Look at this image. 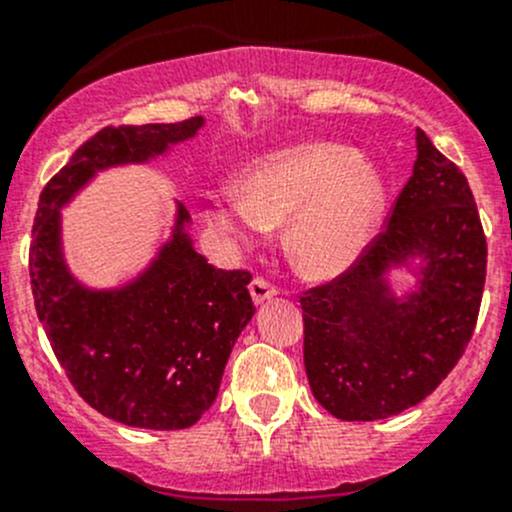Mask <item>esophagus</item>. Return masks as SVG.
<instances>
[{
	"label": "esophagus",
	"mask_w": 512,
	"mask_h": 512,
	"mask_svg": "<svg viewBox=\"0 0 512 512\" xmlns=\"http://www.w3.org/2000/svg\"><path fill=\"white\" fill-rule=\"evenodd\" d=\"M250 294H252V299H255V304H262V302H267V299L275 297L277 287L272 285V282H267L265 277H255V280L250 282Z\"/></svg>",
	"instance_id": "esophagus-1"
}]
</instances>
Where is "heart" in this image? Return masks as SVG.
<instances>
[{
	"mask_svg": "<svg viewBox=\"0 0 512 512\" xmlns=\"http://www.w3.org/2000/svg\"><path fill=\"white\" fill-rule=\"evenodd\" d=\"M384 200V180L356 148L299 143L255 160L242 175V190L213 195L208 220L240 245L287 223L285 250L292 265L324 280L364 252Z\"/></svg>",
	"mask_w": 512,
	"mask_h": 512,
	"instance_id": "heart-1",
	"label": "heart"
}]
</instances>
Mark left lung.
I'll return each mask as SVG.
<instances>
[{"instance_id":"8db88e82","label":"left lung","mask_w":512,"mask_h":512,"mask_svg":"<svg viewBox=\"0 0 512 512\" xmlns=\"http://www.w3.org/2000/svg\"><path fill=\"white\" fill-rule=\"evenodd\" d=\"M416 151L384 230L347 272L299 297L309 386L342 421H376L421 404L476 329L488 247L471 185L421 128ZM414 256L424 260L419 289L394 298L385 272Z\"/></svg>"}]
</instances>
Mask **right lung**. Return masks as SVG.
I'll return each instance as SVG.
<instances>
[{"label":"right lung","mask_w":512,"mask_h":512,"mask_svg":"<svg viewBox=\"0 0 512 512\" xmlns=\"http://www.w3.org/2000/svg\"><path fill=\"white\" fill-rule=\"evenodd\" d=\"M200 126L203 116L101 128L46 183L36 210L29 277L41 327L81 399L126 426L178 431L213 406L227 356L255 314L252 275L208 265L178 203L173 237L138 280L89 289L64 262L59 210L98 170L156 158Z\"/></svg>","instance_id":"obj_1"}]
</instances>
